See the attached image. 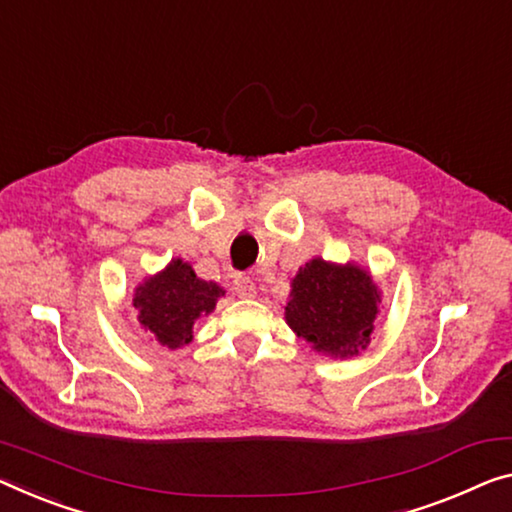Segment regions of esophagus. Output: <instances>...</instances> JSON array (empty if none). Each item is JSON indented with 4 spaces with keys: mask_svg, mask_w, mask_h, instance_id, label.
<instances>
[{
    "mask_svg": "<svg viewBox=\"0 0 512 512\" xmlns=\"http://www.w3.org/2000/svg\"><path fill=\"white\" fill-rule=\"evenodd\" d=\"M233 290L238 293V297H242V300H249V297L256 295V283L249 277H245V274H235Z\"/></svg>",
    "mask_w": 512,
    "mask_h": 512,
    "instance_id": "1",
    "label": "esophagus"
}]
</instances>
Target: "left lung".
<instances>
[{
    "mask_svg": "<svg viewBox=\"0 0 512 512\" xmlns=\"http://www.w3.org/2000/svg\"><path fill=\"white\" fill-rule=\"evenodd\" d=\"M286 322L329 357H352L371 343L380 304V288L355 263H327L322 258L300 267L290 283Z\"/></svg>",
    "mask_w": 512,
    "mask_h": 512,
    "instance_id": "8db88e82",
    "label": "left lung"
}]
</instances>
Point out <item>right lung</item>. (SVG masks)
Masks as SVG:
<instances>
[{"label":"right lung","instance_id":"right-lung-1","mask_svg":"<svg viewBox=\"0 0 512 512\" xmlns=\"http://www.w3.org/2000/svg\"><path fill=\"white\" fill-rule=\"evenodd\" d=\"M222 295L215 281L199 279L190 263L174 258L162 272L139 283L132 306L139 311V325L176 350L192 341L194 322L212 313Z\"/></svg>","mask_w":512,"mask_h":512}]
</instances>
